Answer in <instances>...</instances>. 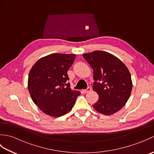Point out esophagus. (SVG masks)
Returning <instances> with one entry per match:
<instances>
[{
  "label": "esophagus",
  "mask_w": 154,
  "mask_h": 154,
  "mask_svg": "<svg viewBox=\"0 0 154 154\" xmlns=\"http://www.w3.org/2000/svg\"><path fill=\"white\" fill-rule=\"evenodd\" d=\"M91 91V87H88L87 89H84V90L83 91V92L84 93H87L90 92Z\"/></svg>",
  "instance_id": "obj_1"
}]
</instances>
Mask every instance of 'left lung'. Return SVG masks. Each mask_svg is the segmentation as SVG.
Returning a JSON list of instances; mask_svg holds the SVG:
<instances>
[{
  "mask_svg": "<svg viewBox=\"0 0 154 154\" xmlns=\"http://www.w3.org/2000/svg\"><path fill=\"white\" fill-rule=\"evenodd\" d=\"M83 56L93 69V89L99 95L93 108L104 115L119 111L132 92V81L128 69L119 58L106 51L97 50Z\"/></svg>",
  "mask_w": 154,
  "mask_h": 154,
  "instance_id": "8db88e82",
  "label": "left lung"
}]
</instances>
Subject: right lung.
Returning a JSON list of instances; mask_svg holds the SVG:
<instances>
[{
  "label": "right lung",
  "mask_w": 154,
  "mask_h": 154,
  "mask_svg": "<svg viewBox=\"0 0 154 154\" xmlns=\"http://www.w3.org/2000/svg\"><path fill=\"white\" fill-rule=\"evenodd\" d=\"M75 54H52L40 58L28 75V89L33 102L42 112L52 117L67 114L74 106L79 91H72L67 71Z\"/></svg>",
  "instance_id": "add662e5"
}]
</instances>
